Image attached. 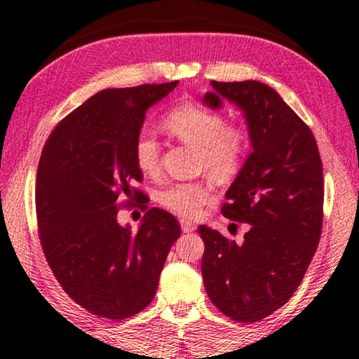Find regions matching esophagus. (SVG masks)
Returning <instances> with one entry per match:
<instances>
[{"instance_id":"1","label":"esophagus","mask_w":359,"mask_h":359,"mask_svg":"<svg viewBox=\"0 0 359 359\" xmlns=\"http://www.w3.org/2000/svg\"><path fill=\"white\" fill-rule=\"evenodd\" d=\"M180 226H182V231H184V233H191V231L196 230V226L189 220H180Z\"/></svg>"}]
</instances>
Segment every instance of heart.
Returning a JSON list of instances; mask_svg holds the SVG:
<instances>
[{
  "instance_id": "1",
  "label": "heart",
  "mask_w": 359,
  "mask_h": 359,
  "mask_svg": "<svg viewBox=\"0 0 359 359\" xmlns=\"http://www.w3.org/2000/svg\"><path fill=\"white\" fill-rule=\"evenodd\" d=\"M164 129L180 142L196 149V164L215 179L230 180L240 172L248 155L249 139L238 124L225 123L222 113L195 102H182L170 108L163 121ZM159 142L151 130H142L135 139L134 158L137 168L153 174L159 164ZM212 182H175L156 193V201L169 212L196 219L212 198Z\"/></svg>"
}]
</instances>
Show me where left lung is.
Listing matches in <instances>:
<instances>
[{
	"label": "left lung",
	"mask_w": 359,
	"mask_h": 359,
	"mask_svg": "<svg viewBox=\"0 0 359 359\" xmlns=\"http://www.w3.org/2000/svg\"><path fill=\"white\" fill-rule=\"evenodd\" d=\"M204 104L222 99L244 111L252 153L222 206L249 224L244 241L200 225L201 275L210 302L231 320L260 321L292 297L316 252L323 229V163L310 128L275 89L260 81L210 83Z\"/></svg>",
	"instance_id": "left-lung-1"
}]
</instances>
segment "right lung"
<instances>
[{"instance_id":"obj_1","label":"right lung","mask_w":359,"mask_h":359,"mask_svg":"<svg viewBox=\"0 0 359 359\" xmlns=\"http://www.w3.org/2000/svg\"><path fill=\"white\" fill-rule=\"evenodd\" d=\"M179 81L105 89L57 124L36 174V220L43 252L62 289L84 310L107 320L135 315L155 297L159 273L179 222L159 208L135 231L118 224L121 206L144 198L134 189V158L145 113ZM139 208L147 209L145 201Z\"/></svg>"}]
</instances>
